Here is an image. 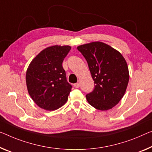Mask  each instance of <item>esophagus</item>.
Masks as SVG:
<instances>
[{
	"label": "esophagus",
	"mask_w": 152,
	"mask_h": 152,
	"mask_svg": "<svg viewBox=\"0 0 152 152\" xmlns=\"http://www.w3.org/2000/svg\"><path fill=\"white\" fill-rule=\"evenodd\" d=\"M79 86H80V84H79V83H76L74 84V87L76 88H79Z\"/></svg>",
	"instance_id": "1"
}]
</instances>
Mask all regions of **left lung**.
<instances>
[{"instance_id":"1","label":"left lung","mask_w":152,"mask_h":152,"mask_svg":"<svg viewBox=\"0 0 152 152\" xmlns=\"http://www.w3.org/2000/svg\"><path fill=\"white\" fill-rule=\"evenodd\" d=\"M86 58L95 87L86 99L95 109L107 111L124 95L129 81L126 61L118 50L100 41L77 47Z\"/></svg>"}]
</instances>
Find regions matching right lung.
<instances>
[{"mask_svg": "<svg viewBox=\"0 0 152 152\" xmlns=\"http://www.w3.org/2000/svg\"><path fill=\"white\" fill-rule=\"evenodd\" d=\"M69 45L48 47L32 60L26 74L28 92L41 109L54 111L68 100L72 86L66 81L62 62Z\"/></svg>", "mask_w": 152, "mask_h": 152, "instance_id": "add662e5", "label": "right lung"}]
</instances>
